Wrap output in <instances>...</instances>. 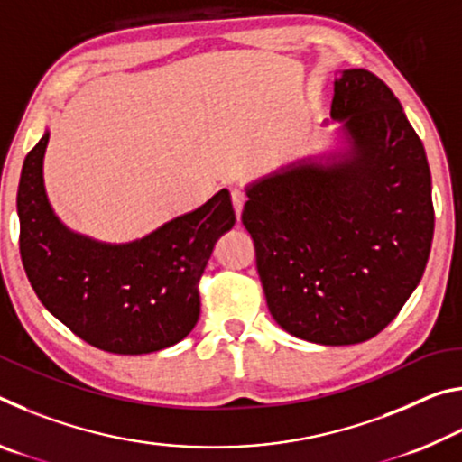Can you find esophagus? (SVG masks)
Listing matches in <instances>:
<instances>
[{
    "label": "esophagus",
    "mask_w": 462,
    "mask_h": 462,
    "mask_svg": "<svg viewBox=\"0 0 462 462\" xmlns=\"http://www.w3.org/2000/svg\"><path fill=\"white\" fill-rule=\"evenodd\" d=\"M245 203H246V193L238 189V187H234V189H232V206H234V212H236L238 220L242 216V208H245Z\"/></svg>",
    "instance_id": "34e87169"
}]
</instances>
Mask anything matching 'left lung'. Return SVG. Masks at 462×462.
<instances>
[{"mask_svg":"<svg viewBox=\"0 0 462 462\" xmlns=\"http://www.w3.org/2000/svg\"><path fill=\"white\" fill-rule=\"evenodd\" d=\"M330 116L348 146L248 185L242 224L275 322L344 346L377 336L418 287L434 206L424 144L377 75L342 71Z\"/></svg>","mask_w":462,"mask_h":462,"instance_id":"obj_1","label":"left lung"}]
</instances>
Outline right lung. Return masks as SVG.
<instances>
[{
  "label": "right lung",
  "mask_w": 462,
  "mask_h": 462,
  "mask_svg": "<svg viewBox=\"0 0 462 462\" xmlns=\"http://www.w3.org/2000/svg\"><path fill=\"white\" fill-rule=\"evenodd\" d=\"M44 132L18 185L20 254L51 314L91 346L146 355L173 346L199 319V279L234 216L228 189L144 238L109 245L69 230L44 189Z\"/></svg>",
  "instance_id": "obj_1"
}]
</instances>
